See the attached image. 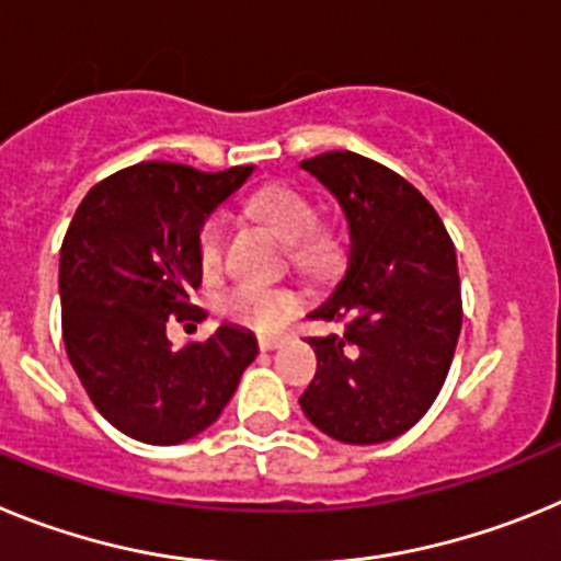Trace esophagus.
Wrapping results in <instances>:
<instances>
[{"mask_svg": "<svg viewBox=\"0 0 561 561\" xmlns=\"http://www.w3.org/2000/svg\"><path fill=\"white\" fill-rule=\"evenodd\" d=\"M280 336H261V340H257V348L261 351H275V348H280Z\"/></svg>", "mask_w": 561, "mask_h": 561, "instance_id": "1", "label": "esophagus"}]
</instances>
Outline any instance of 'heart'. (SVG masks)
<instances>
[{
	"label": "heart",
	"instance_id": "obj_1",
	"mask_svg": "<svg viewBox=\"0 0 561 561\" xmlns=\"http://www.w3.org/2000/svg\"><path fill=\"white\" fill-rule=\"evenodd\" d=\"M250 210L266 221L277 236L291 244V255L300 264H323L329 257V241L317 230V207L304 193L286 185H264L250 196ZM227 221L221 213L207 216L196 238V255L205 275H216L225 264ZM300 300L295 291L275 289V286L238 284L221 297V311L232 323L252 331H277L297 311Z\"/></svg>",
	"mask_w": 561,
	"mask_h": 561
}]
</instances>
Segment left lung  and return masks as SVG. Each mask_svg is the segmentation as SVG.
<instances>
[{"mask_svg": "<svg viewBox=\"0 0 561 561\" xmlns=\"http://www.w3.org/2000/svg\"><path fill=\"white\" fill-rule=\"evenodd\" d=\"M340 202L348 266L309 317L340 334L309 336L317 374L300 408L342 444H385L433 408L458 345L460 277L447 227L408 180L354 151L300 162Z\"/></svg>", "mask_w": 561, "mask_h": 561, "instance_id": "left-lung-1", "label": "left lung"}]
</instances>
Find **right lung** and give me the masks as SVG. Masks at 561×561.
<instances>
[{"instance_id": "obj_1", "label": "right lung", "mask_w": 561, "mask_h": 561, "mask_svg": "<svg viewBox=\"0 0 561 561\" xmlns=\"http://www.w3.org/2000/svg\"><path fill=\"white\" fill-rule=\"evenodd\" d=\"M255 165L202 173L140 162L83 196L61 244V331L98 413L128 438L171 447L219 419L257 354L255 334L219 325L173 351L168 317L196 320V238Z\"/></svg>"}]
</instances>
